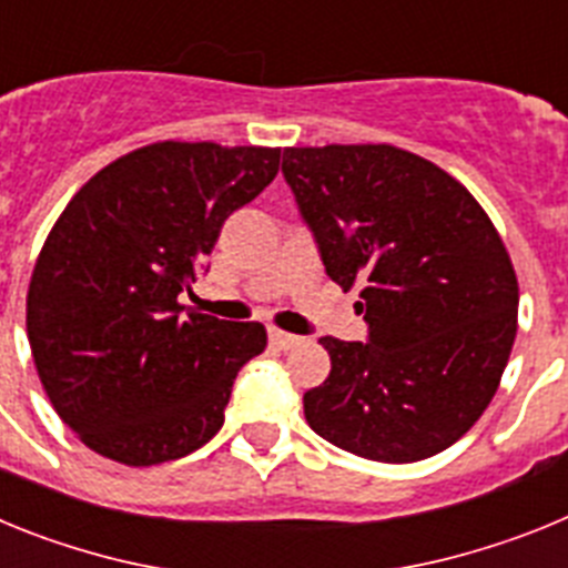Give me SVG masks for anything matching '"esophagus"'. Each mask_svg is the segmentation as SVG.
Wrapping results in <instances>:
<instances>
[{"mask_svg":"<svg viewBox=\"0 0 568 568\" xmlns=\"http://www.w3.org/2000/svg\"><path fill=\"white\" fill-rule=\"evenodd\" d=\"M298 341H301L298 335H293V333H284V329H270V344H273L275 349H293Z\"/></svg>","mask_w":568,"mask_h":568,"instance_id":"esophagus-1","label":"esophagus"}]
</instances>
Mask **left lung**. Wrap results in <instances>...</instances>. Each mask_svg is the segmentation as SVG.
I'll list each match as a JSON object with an SVG mask.
<instances>
[{"mask_svg":"<svg viewBox=\"0 0 568 568\" xmlns=\"http://www.w3.org/2000/svg\"><path fill=\"white\" fill-rule=\"evenodd\" d=\"M284 179L327 275L361 284L369 341L321 338L304 393L321 438L381 464L433 458L484 415L518 333V275L475 195L409 150H284Z\"/></svg>","mask_w":568,"mask_h":568,"instance_id":"left-lung-1","label":"left lung"}]
</instances>
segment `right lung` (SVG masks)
I'll return each mask as SVG.
<instances>
[{
  "label": "right lung",
  "mask_w": 568,
  "mask_h": 568,
  "mask_svg": "<svg viewBox=\"0 0 568 568\" xmlns=\"http://www.w3.org/2000/svg\"><path fill=\"white\" fill-rule=\"evenodd\" d=\"M278 162L281 148L148 144L82 184L44 239L30 353L59 418L102 458L164 464L222 429L235 375L264 353L267 329L184 313L179 295Z\"/></svg>",
  "instance_id": "right-lung-1"
}]
</instances>
